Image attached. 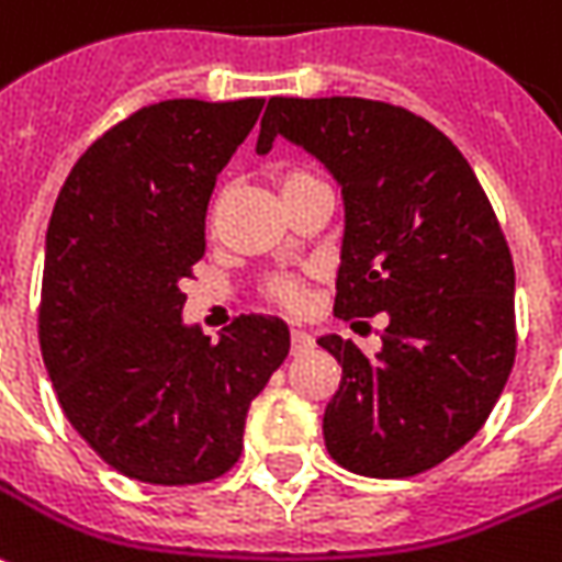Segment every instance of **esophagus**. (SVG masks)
Wrapping results in <instances>:
<instances>
[{
	"label": "esophagus",
	"instance_id": "esophagus-1",
	"mask_svg": "<svg viewBox=\"0 0 562 562\" xmlns=\"http://www.w3.org/2000/svg\"><path fill=\"white\" fill-rule=\"evenodd\" d=\"M310 347H313V335L301 331V328H292V352L294 356H297V352H307Z\"/></svg>",
	"mask_w": 562,
	"mask_h": 562
}]
</instances>
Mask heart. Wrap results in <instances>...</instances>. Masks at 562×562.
Wrapping results in <instances>:
<instances>
[{
    "instance_id": "b5f03b06",
    "label": "heart",
    "mask_w": 562,
    "mask_h": 562,
    "mask_svg": "<svg viewBox=\"0 0 562 562\" xmlns=\"http://www.w3.org/2000/svg\"><path fill=\"white\" fill-rule=\"evenodd\" d=\"M313 182H319L313 172L307 170H282L280 172V191L282 194H289L294 188H304L313 186ZM265 297H270L273 304H280L285 310H301L304 307V301H307V289H304V280L301 277H289V273H280V277H270L265 282Z\"/></svg>"
}]
</instances>
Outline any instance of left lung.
Returning a JSON list of instances; mask_svg holds the SVG:
<instances>
[{"instance_id":"8db88e82","label":"left lung","mask_w":562,"mask_h":562,"mask_svg":"<svg viewBox=\"0 0 562 562\" xmlns=\"http://www.w3.org/2000/svg\"><path fill=\"white\" fill-rule=\"evenodd\" d=\"M277 136L344 188L335 313L390 316L376 356L319 337L344 371L325 447L364 477L429 472L472 441L512 374L514 261L499 218L457 145L402 105L270 97L258 155Z\"/></svg>"}]
</instances>
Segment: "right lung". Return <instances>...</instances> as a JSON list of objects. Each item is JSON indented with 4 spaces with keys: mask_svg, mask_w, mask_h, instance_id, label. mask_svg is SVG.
Masks as SVG:
<instances>
[{
    "mask_svg": "<svg viewBox=\"0 0 562 562\" xmlns=\"http://www.w3.org/2000/svg\"><path fill=\"white\" fill-rule=\"evenodd\" d=\"M261 105H143L78 158L50 213L42 359L72 429L143 484L231 472L249 404L289 356L273 316H237L218 344L182 325L215 179Z\"/></svg>",
    "mask_w": 562,
    "mask_h": 562,
    "instance_id": "right-lung-1",
    "label": "right lung"
}]
</instances>
